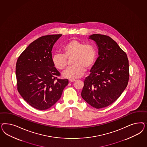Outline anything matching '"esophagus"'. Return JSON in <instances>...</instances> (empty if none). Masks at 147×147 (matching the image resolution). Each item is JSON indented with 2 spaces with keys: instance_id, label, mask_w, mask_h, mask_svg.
Wrapping results in <instances>:
<instances>
[{
  "instance_id": "1",
  "label": "esophagus",
  "mask_w": 147,
  "mask_h": 147,
  "mask_svg": "<svg viewBox=\"0 0 147 147\" xmlns=\"http://www.w3.org/2000/svg\"><path fill=\"white\" fill-rule=\"evenodd\" d=\"M75 81H76V79H69V82H74Z\"/></svg>"
}]
</instances>
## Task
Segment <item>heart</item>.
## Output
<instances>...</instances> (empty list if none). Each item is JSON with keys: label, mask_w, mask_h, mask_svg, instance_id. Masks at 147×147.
<instances>
[{"label": "heart", "mask_w": 147, "mask_h": 147, "mask_svg": "<svg viewBox=\"0 0 147 147\" xmlns=\"http://www.w3.org/2000/svg\"><path fill=\"white\" fill-rule=\"evenodd\" d=\"M63 54L55 53L52 58L54 67L60 71L67 67L68 60H71L72 67L67 69L63 76L68 79H74L83 76L86 67L90 68L94 65L97 57V50L94 45L86 44L73 39L67 42L62 47Z\"/></svg>", "instance_id": "1"}]
</instances>
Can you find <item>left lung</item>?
Returning <instances> with one entry per match:
<instances>
[{
	"mask_svg": "<svg viewBox=\"0 0 147 147\" xmlns=\"http://www.w3.org/2000/svg\"><path fill=\"white\" fill-rule=\"evenodd\" d=\"M89 39L96 42L99 57L84 81L81 95L91 106L99 109L115 102L125 89L129 61L126 53L109 36L93 34Z\"/></svg>",
	"mask_w": 147,
	"mask_h": 147,
	"instance_id": "left-lung-1",
	"label": "left lung"
}]
</instances>
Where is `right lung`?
<instances>
[{"label": "right lung", "instance_id": "1", "mask_svg": "<svg viewBox=\"0 0 147 147\" xmlns=\"http://www.w3.org/2000/svg\"><path fill=\"white\" fill-rule=\"evenodd\" d=\"M62 34L42 36L34 40L19 57L16 67L18 92L32 107L46 110L61 98L68 79L57 78L52 50Z\"/></svg>", "mask_w": 147, "mask_h": 147}]
</instances>
